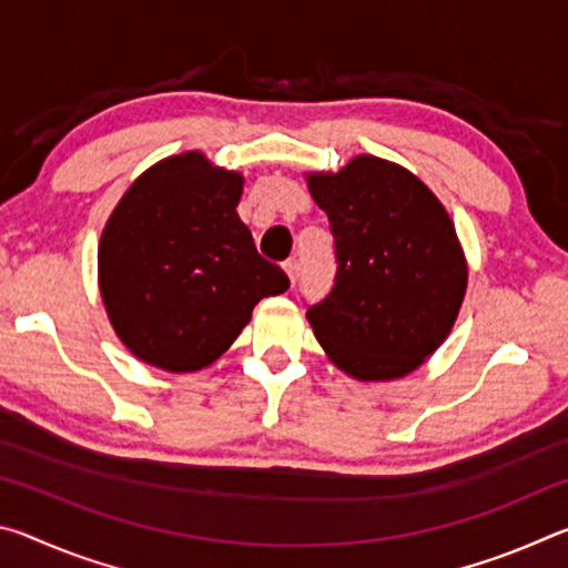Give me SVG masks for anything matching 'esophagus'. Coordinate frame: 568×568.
<instances>
[{"mask_svg":"<svg viewBox=\"0 0 568 568\" xmlns=\"http://www.w3.org/2000/svg\"><path fill=\"white\" fill-rule=\"evenodd\" d=\"M283 271L287 273V277H291V283L295 285V281H297V261H295V257H291V261L283 263Z\"/></svg>","mask_w":568,"mask_h":568,"instance_id":"34e87169","label":"esophagus"}]
</instances>
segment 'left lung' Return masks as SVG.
<instances>
[{"label":"left lung","mask_w":568,"mask_h":568,"mask_svg":"<svg viewBox=\"0 0 568 568\" xmlns=\"http://www.w3.org/2000/svg\"><path fill=\"white\" fill-rule=\"evenodd\" d=\"M307 187L335 247L331 293L305 313L315 338L353 378L416 371L454 328L468 281L444 205L408 170L371 155L311 175Z\"/></svg>","instance_id":"left-lung-1"}]
</instances>
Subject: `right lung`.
I'll return each instance as SVG.
<instances>
[{
  "label": "right lung",
  "mask_w": 568,
  "mask_h": 568,
  "mask_svg": "<svg viewBox=\"0 0 568 568\" xmlns=\"http://www.w3.org/2000/svg\"><path fill=\"white\" fill-rule=\"evenodd\" d=\"M243 178L200 152L132 182L100 240V291L114 333L172 373L217 361L267 295L287 291L237 217Z\"/></svg>",
  "instance_id": "right-lung-1"
}]
</instances>
